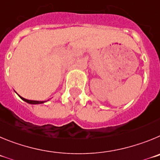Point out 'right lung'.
Masks as SVG:
<instances>
[{"label":"right lung","mask_w":160,"mask_h":160,"mask_svg":"<svg viewBox=\"0 0 160 160\" xmlns=\"http://www.w3.org/2000/svg\"><path fill=\"white\" fill-rule=\"evenodd\" d=\"M21 97V96H20ZM23 100H24L25 102L28 103H32V104H37V103H44V101H37V100H26V99H24V98L21 97Z\"/></svg>","instance_id":"1"}]
</instances>
